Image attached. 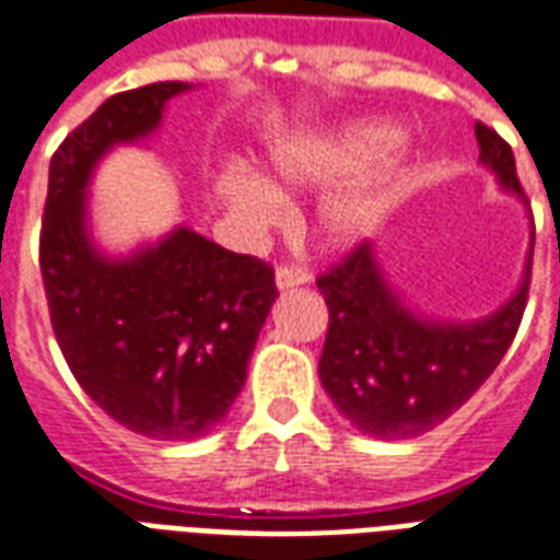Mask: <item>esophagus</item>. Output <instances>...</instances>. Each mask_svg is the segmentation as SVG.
I'll use <instances>...</instances> for the list:
<instances>
[{
	"label": "esophagus",
	"instance_id": "1",
	"mask_svg": "<svg viewBox=\"0 0 560 560\" xmlns=\"http://www.w3.org/2000/svg\"><path fill=\"white\" fill-rule=\"evenodd\" d=\"M311 281V272L305 267H299V264H284L276 270V284L279 290H288V288H299V284H308Z\"/></svg>",
	"mask_w": 560,
	"mask_h": 560
}]
</instances>
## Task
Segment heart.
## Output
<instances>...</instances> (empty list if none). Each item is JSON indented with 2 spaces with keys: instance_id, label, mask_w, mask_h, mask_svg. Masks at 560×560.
Returning a JSON list of instances; mask_svg holds the SVG:
<instances>
[{
  "instance_id": "heart-1",
  "label": "heart",
  "mask_w": 560,
  "mask_h": 560,
  "mask_svg": "<svg viewBox=\"0 0 560 560\" xmlns=\"http://www.w3.org/2000/svg\"><path fill=\"white\" fill-rule=\"evenodd\" d=\"M390 138L394 131L384 122H355L328 138L284 140L270 152L272 185L252 170L232 166L220 176L217 190L243 229L264 232L279 223L284 211L281 194L331 185L337 178L355 173ZM402 173L405 158L399 152L378 158L364 176L335 190L323 202L317 213V232L328 243H352L364 237L394 205Z\"/></svg>"
}]
</instances>
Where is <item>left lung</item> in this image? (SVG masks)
Masks as SVG:
<instances>
[{
  "label": "left lung",
  "instance_id": "obj_1",
  "mask_svg": "<svg viewBox=\"0 0 560 560\" xmlns=\"http://www.w3.org/2000/svg\"><path fill=\"white\" fill-rule=\"evenodd\" d=\"M479 161L508 194L526 199L514 152L493 128L476 122ZM532 258L514 296L476 323L413 317L384 281L373 243L355 249L317 279L328 305L319 382L358 432L408 441L441 425L488 382L517 337L526 311Z\"/></svg>",
  "mask_w": 560,
  "mask_h": 560
}]
</instances>
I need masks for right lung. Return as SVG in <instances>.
<instances>
[{
  "label": "right lung",
  "mask_w": 560,
  "mask_h": 560,
  "mask_svg": "<svg viewBox=\"0 0 560 560\" xmlns=\"http://www.w3.org/2000/svg\"><path fill=\"white\" fill-rule=\"evenodd\" d=\"M185 91V81H158L117 93L72 128L49 164L40 229L49 317L75 382L152 441H196L223 422L279 296L270 264L185 225L122 261L93 246V166L110 147L152 135Z\"/></svg>",
  "instance_id": "obj_1"
}]
</instances>
